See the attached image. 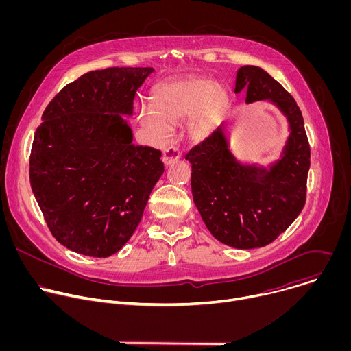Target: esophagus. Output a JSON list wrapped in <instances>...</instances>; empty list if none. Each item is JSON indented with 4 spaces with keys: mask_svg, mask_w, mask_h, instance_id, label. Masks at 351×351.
<instances>
[{
    "mask_svg": "<svg viewBox=\"0 0 351 351\" xmlns=\"http://www.w3.org/2000/svg\"><path fill=\"white\" fill-rule=\"evenodd\" d=\"M179 157H180V149L176 145H168L162 153V162L165 165H171L175 161H178Z\"/></svg>",
    "mask_w": 351,
    "mask_h": 351,
    "instance_id": "1",
    "label": "esophagus"
}]
</instances>
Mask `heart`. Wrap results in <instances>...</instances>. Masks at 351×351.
<instances>
[{
    "instance_id": "1",
    "label": "heart",
    "mask_w": 351,
    "mask_h": 351,
    "mask_svg": "<svg viewBox=\"0 0 351 351\" xmlns=\"http://www.w3.org/2000/svg\"><path fill=\"white\" fill-rule=\"evenodd\" d=\"M229 101V90L222 83L210 77H184L158 84L152 95L153 108L141 110L138 119L157 137L167 136V125L186 119V134L199 141L217 128Z\"/></svg>"
}]
</instances>
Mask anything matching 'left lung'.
I'll list each match as a JSON object with an SVG mask.
<instances>
[{
	"label": "left lung",
	"mask_w": 351,
	"mask_h": 351,
	"mask_svg": "<svg viewBox=\"0 0 351 351\" xmlns=\"http://www.w3.org/2000/svg\"><path fill=\"white\" fill-rule=\"evenodd\" d=\"M245 103L268 99L287 118L290 134L280 160L269 169L243 165L230 153L219 126L186 154L191 164L194 204L211 234L234 248L272 243L302 213L307 195L310 144L295 99L258 66L237 71L234 93Z\"/></svg>",
	"instance_id": "obj_1"
}]
</instances>
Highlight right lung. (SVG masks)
Listing matches in <instances>:
<instances>
[{"label":"right lung","instance_id":"1","mask_svg":"<svg viewBox=\"0 0 351 351\" xmlns=\"http://www.w3.org/2000/svg\"><path fill=\"white\" fill-rule=\"evenodd\" d=\"M153 68L91 71L47 106L30 153V186L53 236L106 258L125 245L164 173L161 152L132 144L122 115Z\"/></svg>","mask_w":351,"mask_h":351}]
</instances>
